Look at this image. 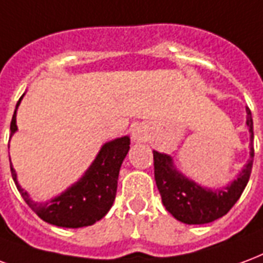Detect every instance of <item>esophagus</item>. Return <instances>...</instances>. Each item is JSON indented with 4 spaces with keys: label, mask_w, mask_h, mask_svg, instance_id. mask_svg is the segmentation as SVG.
<instances>
[{
    "label": "esophagus",
    "mask_w": 263,
    "mask_h": 263,
    "mask_svg": "<svg viewBox=\"0 0 263 263\" xmlns=\"http://www.w3.org/2000/svg\"><path fill=\"white\" fill-rule=\"evenodd\" d=\"M132 137H133L134 141H144L145 137H147V132L143 126H137L132 133Z\"/></svg>",
    "instance_id": "34e87169"
}]
</instances>
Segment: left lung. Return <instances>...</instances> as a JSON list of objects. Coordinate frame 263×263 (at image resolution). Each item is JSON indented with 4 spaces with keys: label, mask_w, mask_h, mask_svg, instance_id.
Wrapping results in <instances>:
<instances>
[{
    "label": "left lung",
    "mask_w": 263,
    "mask_h": 263,
    "mask_svg": "<svg viewBox=\"0 0 263 263\" xmlns=\"http://www.w3.org/2000/svg\"><path fill=\"white\" fill-rule=\"evenodd\" d=\"M247 124L251 133V160L230 186L226 189H203L195 182L176 172L172 166L171 157L154 151V178L160 191L162 203L168 212L182 223H212L230 212L250 181L254 162V126L250 108H247Z\"/></svg>",
    "instance_id": "8db88e82"
}]
</instances>
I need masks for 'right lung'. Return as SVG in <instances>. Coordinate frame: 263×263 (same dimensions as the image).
Segmentation results:
<instances>
[{
	"instance_id": "obj_1",
	"label": "right lung",
	"mask_w": 263,
	"mask_h": 263,
	"mask_svg": "<svg viewBox=\"0 0 263 263\" xmlns=\"http://www.w3.org/2000/svg\"><path fill=\"white\" fill-rule=\"evenodd\" d=\"M21 98L16 103V108L21 102ZM16 129L15 110L11 120V136ZM129 148L130 139L127 136L106 143L101 148L91 168L85 172V175L76 185H72L70 189H67L66 192L54 197L49 203H34L30 200L28 193L19 186L12 165L11 174L26 204L46 223L66 229L87 227L101 220L112 208L113 200L116 197L120 165Z\"/></svg>"
}]
</instances>
